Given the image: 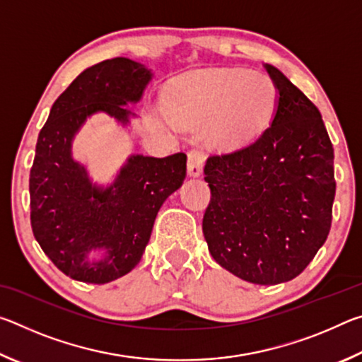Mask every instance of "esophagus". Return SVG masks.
<instances>
[{
  "label": "esophagus",
  "mask_w": 362,
  "mask_h": 362,
  "mask_svg": "<svg viewBox=\"0 0 362 362\" xmlns=\"http://www.w3.org/2000/svg\"><path fill=\"white\" fill-rule=\"evenodd\" d=\"M206 156L201 150H192L188 153V174L192 177H199L201 173H203V166H204Z\"/></svg>",
  "instance_id": "1"
}]
</instances>
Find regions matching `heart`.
<instances>
[{"instance_id":"1","label":"heart","mask_w":362,"mask_h":362,"mask_svg":"<svg viewBox=\"0 0 362 362\" xmlns=\"http://www.w3.org/2000/svg\"><path fill=\"white\" fill-rule=\"evenodd\" d=\"M272 79L247 70H206L170 86L166 105L177 124H204L207 142L238 148L265 129L276 107Z\"/></svg>"}]
</instances>
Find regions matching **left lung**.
Segmentation results:
<instances>
[{
    "instance_id": "8db88e82",
    "label": "left lung",
    "mask_w": 362,
    "mask_h": 362,
    "mask_svg": "<svg viewBox=\"0 0 362 362\" xmlns=\"http://www.w3.org/2000/svg\"><path fill=\"white\" fill-rule=\"evenodd\" d=\"M265 69L278 95L273 118L249 146L207 159L203 233L220 267L273 286L298 276L326 243L335 179L320 110L276 66Z\"/></svg>"
}]
</instances>
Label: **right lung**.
I'll return each instance as SVG.
<instances>
[{"instance_id": "1", "label": "right lung", "mask_w": 362, "mask_h": 362, "mask_svg": "<svg viewBox=\"0 0 362 362\" xmlns=\"http://www.w3.org/2000/svg\"><path fill=\"white\" fill-rule=\"evenodd\" d=\"M153 73L145 65L116 57L78 75L49 112L40 131L30 170V220L36 241L71 279L105 284L137 265L153 223L187 175V155H131L107 187L90 180L73 158V139L95 113L127 126L136 118L127 105L140 102ZM102 250L103 259L89 261Z\"/></svg>"}]
</instances>
